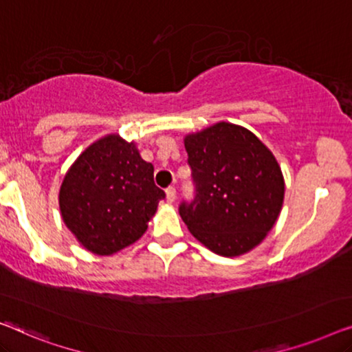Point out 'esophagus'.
Instances as JSON below:
<instances>
[{"mask_svg": "<svg viewBox=\"0 0 352 352\" xmlns=\"http://www.w3.org/2000/svg\"><path fill=\"white\" fill-rule=\"evenodd\" d=\"M166 197H167V201H169V202H174L175 201V197H177L175 186L167 188V190H166Z\"/></svg>", "mask_w": 352, "mask_h": 352, "instance_id": "esophagus-1", "label": "esophagus"}]
</instances>
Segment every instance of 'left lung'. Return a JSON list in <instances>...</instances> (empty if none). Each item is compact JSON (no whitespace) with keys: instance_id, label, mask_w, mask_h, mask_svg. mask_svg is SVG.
I'll return each instance as SVG.
<instances>
[{"instance_id":"obj_1","label":"left lung","mask_w":352,"mask_h":352,"mask_svg":"<svg viewBox=\"0 0 352 352\" xmlns=\"http://www.w3.org/2000/svg\"><path fill=\"white\" fill-rule=\"evenodd\" d=\"M195 196L178 206L197 241L223 256L265 239L279 217L284 178L273 153L244 127L219 122L185 138Z\"/></svg>"}]
</instances>
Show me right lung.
I'll list each match as a JSON object with an SVG mask.
<instances>
[{"label": "right lung", "mask_w": 352, "mask_h": 352, "mask_svg": "<svg viewBox=\"0 0 352 352\" xmlns=\"http://www.w3.org/2000/svg\"><path fill=\"white\" fill-rule=\"evenodd\" d=\"M133 143L108 135L87 148L60 188L63 221L87 250L111 255L140 239L166 192Z\"/></svg>", "instance_id": "obj_1"}]
</instances>
